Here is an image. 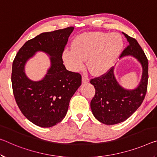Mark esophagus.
<instances>
[{
  "mask_svg": "<svg viewBox=\"0 0 157 157\" xmlns=\"http://www.w3.org/2000/svg\"><path fill=\"white\" fill-rule=\"evenodd\" d=\"M89 82V79L86 77V75H82V82L84 83H87Z\"/></svg>",
  "mask_w": 157,
  "mask_h": 157,
  "instance_id": "obj_1",
  "label": "esophagus"
}]
</instances>
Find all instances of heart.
<instances>
[{
    "mask_svg": "<svg viewBox=\"0 0 157 157\" xmlns=\"http://www.w3.org/2000/svg\"><path fill=\"white\" fill-rule=\"evenodd\" d=\"M121 37L117 33L89 32L79 35L75 39L73 48H66L63 59L73 71H79L88 65L96 75L106 73L113 66L123 48Z\"/></svg>",
    "mask_w": 157,
    "mask_h": 157,
    "instance_id": "b5f03b06",
    "label": "heart"
}]
</instances>
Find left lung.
Instances as JSON below:
<instances>
[{"label": "left lung", "mask_w": 157, "mask_h": 157, "mask_svg": "<svg viewBox=\"0 0 157 157\" xmlns=\"http://www.w3.org/2000/svg\"><path fill=\"white\" fill-rule=\"evenodd\" d=\"M124 34L129 44L120 57L131 55L138 59L143 66V76L139 86L133 90H127L119 85L114 78V67L100 77L90 79L96 89L90 104L91 111L99 121L108 125L122 122L130 117L141 105L147 90V58L136 40Z\"/></svg>", "instance_id": "left-lung-1"}]
</instances>
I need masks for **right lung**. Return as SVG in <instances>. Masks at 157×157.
Here are the masks:
<instances>
[{
    "mask_svg": "<svg viewBox=\"0 0 157 157\" xmlns=\"http://www.w3.org/2000/svg\"><path fill=\"white\" fill-rule=\"evenodd\" d=\"M73 29L70 26L29 40L12 63L11 80L16 103L22 114L40 127H52L63 120L71 98L82 84L81 75L66 70L62 59ZM38 51L51 56V67L42 81L34 82L25 76L24 66Z\"/></svg>",
    "mask_w": 157,
    "mask_h": 157,
    "instance_id": "right-lung-1",
    "label": "right lung"
}]
</instances>
